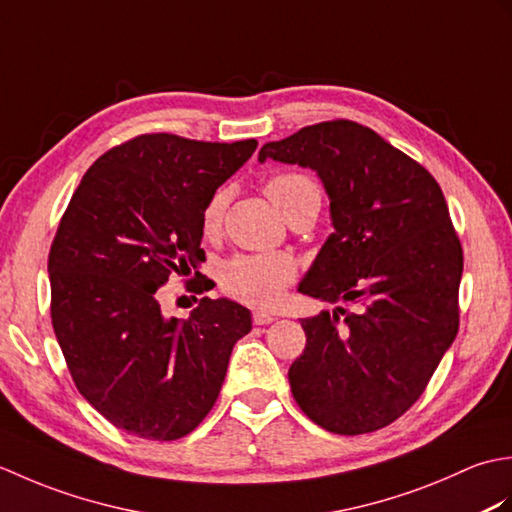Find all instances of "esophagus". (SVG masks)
Returning a JSON list of instances; mask_svg holds the SVG:
<instances>
[{"label":"esophagus","mask_w":512,"mask_h":512,"mask_svg":"<svg viewBox=\"0 0 512 512\" xmlns=\"http://www.w3.org/2000/svg\"><path fill=\"white\" fill-rule=\"evenodd\" d=\"M275 321V317L270 312H264V310H255L253 312V323L255 325H268V323H273Z\"/></svg>","instance_id":"34e87169"}]
</instances>
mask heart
I'll return each instance as SVG.
<instances>
[{"label":"heart","mask_w":512,"mask_h":512,"mask_svg":"<svg viewBox=\"0 0 512 512\" xmlns=\"http://www.w3.org/2000/svg\"><path fill=\"white\" fill-rule=\"evenodd\" d=\"M275 209L290 220L303 211H317L321 206V189L308 173H277L264 187ZM224 195L217 193L202 213L204 233H213L220 224ZM295 277V264L286 255H237L220 268L222 288L237 299L255 306H270Z\"/></svg>","instance_id":"1"}]
</instances>
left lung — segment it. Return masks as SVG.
Here are the masks:
<instances>
[{
  "instance_id": "1",
  "label": "left lung",
  "mask_w": 512,
  "mask_h": 512,
  "mask_svg": "<svg viewBox=\"0 0 512 512\" xmlns=\"http://www.w3.org/2000/svg\"><path fill=\"white\" fill-rule=\"evenodd\" d=\"M268 158L317 171L334 226L299 292L341 306L301 319L292 396L325 431L383 429L420 398L458 334L464 257L447 200L427 169L352 121L266 143L259 162Z\"/></svg>"
}]
</instances>
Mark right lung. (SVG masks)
I'll return each mask as SVG.
<instances>
[{
	"instance_id": "1",
	"label": "right lung",
	"mask_w": 512,
	"mask_h": 512,
	"mask_svg": "<svg viewBox=\"0 0 512 512\" xmlns=\"http://www.w3.org/2000/svg\"><path fill=\"white\" fill-rule=\"evenodd\" d=\"M257 140L200 143L145 134L85 173L48 257L52 328L76 389L114 427L178 440L220 394L250 310L202 297L187 319L165 317L156 290L171 273L198 281L202 213Z\"/></svg>"
}]
</instances>
